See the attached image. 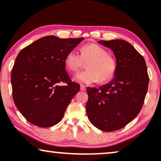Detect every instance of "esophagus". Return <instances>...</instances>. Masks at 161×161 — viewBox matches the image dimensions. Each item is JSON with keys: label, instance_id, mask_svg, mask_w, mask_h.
<instances>
[{"label": "esophagus", "instance_id": "1", "mask_svg": "<svg viewBox=\"0 0 161 161\" xmlns=\"http://www.w3.org/2000/svg\"><path fill=\"white\" fill-rule=\"evenodd\" d=\"M80 90L81 91H86V86L84 85H80Z\"/></svg>", "mask_w": 161, "mask_h": 161}]
</instances>
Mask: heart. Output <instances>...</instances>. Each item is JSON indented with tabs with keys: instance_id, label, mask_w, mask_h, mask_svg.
I'll return each instance as SVG.
<instances>
[{
	"instance_id": "1",
	"label": "heart",
	"mask_w": 161,
	"mask_h": 161,
	"mask_svg": "<svg viewBox=\"0 0 161 161\" xmlns=\"http://www.w3.org/2000/svg\"><path fill=\"white\" fill-rule=\"evenodd\" d=\"M83 61L86 62L88 70L77 74L74 78L76 82L91 84L99 81L105 83L113 78L116 72V63L114 57L107 54L104 48L95 43L87 44L81 48V55L72 50L65 57V65L69 71L78 72Z\"/></svg>"
}]
</instances>
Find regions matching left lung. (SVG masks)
<instances>
[{
	"mask_svg": "<svg viewBox=\"0 0 161 161\" xmlns=\"http://www.w3.org/2000/svg\"><path fill=\"white\" fill-rule=\"evenodd\" d=\"M113 51L116 69L112 80L101 86L87 87L86 114L103 131L118 130L135 119L142 109L149 84L146 62L128 42L98 41Z\"/></svg>",
	"mask_w": 161,
	"mask_h": 161,
	"instance_id": "obj_1",
	"label": "left lung"
}]
</instances>
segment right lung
<instances>
[{
  "label": "right lung",
  "mask_w": 161,
  "mask_h": 161,
  "mask_svg": "<svg viewBox=\"0 0 161 161\" xmlns=\"http://www.w3.org/2000/svg\"><path fill=\"white\" fill-rule=\"evenodd\" d=\"M84 38L47 36L23 48L11 75L14 104L31 124L50 127L63 118L80 85L72 82L65 69V57ZM66 82L61 86L59 83Z\"/></svg>",
  "instance_id": "obj_1"
}]
</instances>
